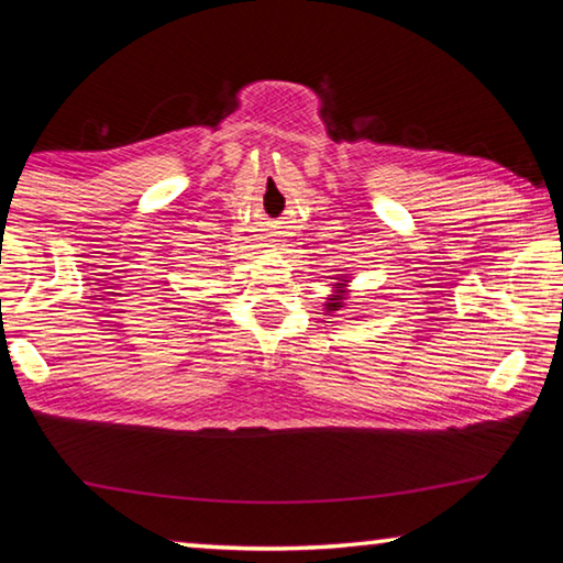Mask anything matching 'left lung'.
Returning <instances> with one entry per match:
<instances>
[{
    "mask_svg": "<svg viewBox=\"0 0 563 563\" xmlns=\"http://www.w3.org/2000/svg\"><path fill=\"white\" fill-rule=\"evenodd\" d=\"M338 285H342V283H338ZM328 300H330L328 302V310H340L342 308V300H345V290H338L335 295H330Z\"/></svg>",
    "mask_w": 563,
    "mask_h": 563,
    "instance_id": "8db88e82",
    "label": "left lung"
}]
</instances>
